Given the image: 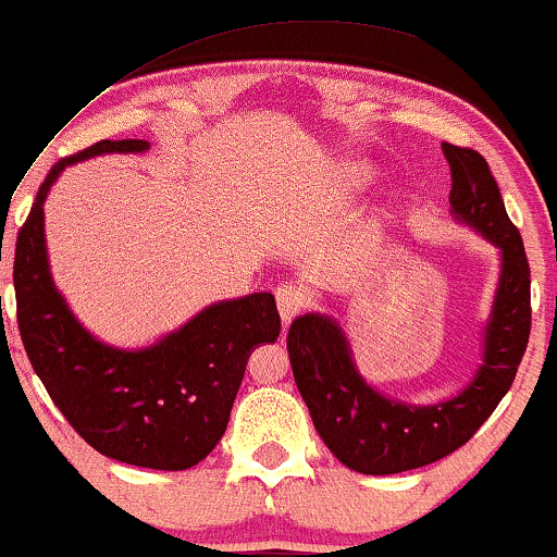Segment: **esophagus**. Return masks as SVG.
I'll use <instances>...</instances> for the list:
<instances>
[{
	"instance_id": "esophagus-1",
	"label": "esophagus",
	"mask_w": 557,
	"mask_h": 557,
	"mask_svg": "<svg viewBox=\"0 0 557 557\" xmlns=\"http://www.w3.org/2000/svg\"><path fill=\"white\" fill-rule=\"evenodd\" d=\"M276 305H278V315L284 320V325H289L294 318L302 312L305 307V294L299 286L294 284H281L276 289Z\"/></svg>"
}]
</instances>
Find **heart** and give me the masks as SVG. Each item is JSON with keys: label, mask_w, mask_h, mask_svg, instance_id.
<instances>
[{"label": "heart", "mask_w": 557, "mask_h": 557, "mask_svg": "<svg viewBox=\"0 0 557 557\" xmlns=\"http://www.w3.org/2000/svg\"><path fill=\"white\" fill-rule=\"evenodd\" d=\"M357 174H362V172H359V169H357Z\"/></svg>", "instance_id": "obj_1"}]
</instances>
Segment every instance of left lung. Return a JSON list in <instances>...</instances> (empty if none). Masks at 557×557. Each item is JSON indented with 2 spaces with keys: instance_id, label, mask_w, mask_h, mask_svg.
<instances>
[{
  "instance_id": "left-lung-1",
  "label": "left lung",
  "mask_w": 557,
  "mask_h": 557,
  "mask_svg": "<svg viewBox=\"0 0 557 557\" xmlns=\"http://www.w3.org/2000/svg\"><path fill=\"white\" fill-rule=\"evenodd\" d=\"M443 156L450 166V211L500 250V284L485 329V355L472 383L448 401L411 407L364 383L333 318L299 315L286 336L294 383L318 435L344 467L359 474L409 472L461 448L508 394L529 344V260L498 182L472 148L443 143Z\"/></svg>"
}]
</instances>
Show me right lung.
<instances>
[{"label": "right lung", "mask_w": 557, "mask_h": 557, "mask_svg": "<svg viewBox=\"0 0 557 557\" xmlns=\"http://www.w3.org/2000/svg\"><path fill=\"white\" fill-rule=\"evenodd\" d=\"M143 150L146 140H101L46 174L15 245L17 325L33 370L88 446L133 467L182 472L221 441L250 351L276 342L281 318L273 294L255 292L206 307L146 349L101 344L77 323L51 281L44 200L70 163Z\"/></svg>", "instance_id": "right-lung-1"}]
</instances>
